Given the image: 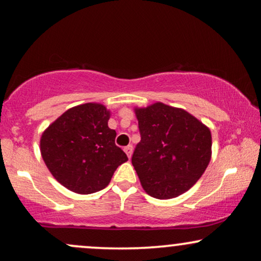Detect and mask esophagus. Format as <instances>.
<instances>
[{"instance_id": "34e87169", "label": "esophagus", "mask_w": 261, "mask_h": 261, "mask_svg": "<svg viewBox=\"0 0 261 261\" xmlns=\"http://www.w3.org/2000/svg\"><path fill=\"white\" fill-rule=\"evenodd\" d=\"M123 151L126 152V154H127L128 158H130V156H132V153H133V146H132V145H128V146H126V147L123 148Z\"/></svg>"}]
</instances>
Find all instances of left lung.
<instances>
[{"mask_svg":"<svg viewBox=\"0 0 261 261\" xmlns=\"http://www.w3.org/2000/svg\"><path fill=\"white\" fill-rule=\"evenodd\" d=\"M141 140L132 156L142 188L169 199L188 191L212 156V134L191 114L164 103L135 109Z\"/></svg>","mask_w":261,"mask_h":261,"instance_id":"1","label":"left lung"}]
</instances>
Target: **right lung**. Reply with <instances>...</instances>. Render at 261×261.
<instances>
[{"mask_svg":"<svg viewBox=\"0 0 261 261\" xmlns=\"http://www.w3.org/2000/svg\"><path fill=\"white\" fill-rule=\"evenodd\" d=\"M109 116L105 106L85 103L66 110L41 135L42 159L69 190L83 195L102 190L117 166L128 160L115 145Z\"/></svg>","mask_w":261,"mask_h":261,"instance_id":"right-lung-1","label":"right lung"}]
</instances>
